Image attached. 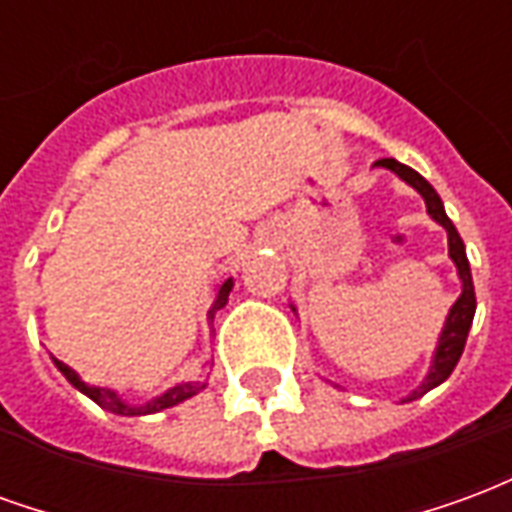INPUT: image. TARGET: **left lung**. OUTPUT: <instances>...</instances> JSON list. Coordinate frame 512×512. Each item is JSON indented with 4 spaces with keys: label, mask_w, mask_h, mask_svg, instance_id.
I'll use <instances>...</instances> for the list:
<instances>
[{
    "label": "left lung",
    "mask_w": 512,
    "mask_h": 512,
    "mask_svg": "<svg viewBox=\"0 0 512 512\" xmlns=\"http://www.w3.org/2000/svg\"><path fill=\"white\" fill-rule=\"evenodd\" d=\"M373 167H384L389 172H395L397 178L408 183L411 189L417 191L419 197L425 200V208H428V216L436 224H441L444 230H447V246H450V260L458 268V279H461V296L455 299V304L447 312V318H444V326H441L439 334V343H436V351H433V359H430L428 367V376L422 378V384L417 389H411L400 403H411V400H417L430 389H436L439 384H444L450 373L458 365V359L463 354V345H466V337H469V329H472L474 321V310H477V299H474V282H472V268H469V257H466V246H463L461 235L455 230V224L450 222V216L444 211V202L436 194V189L430 186L428 180L422 178L419 172H414L406 164H400L395 158H381L376 161ZM290 310L296 312V307L290 304ZM299 315V312H296ZM337 386V384H334Z\"/></svg>",
    "instance_id": "8db88e82"
}]
</instances>
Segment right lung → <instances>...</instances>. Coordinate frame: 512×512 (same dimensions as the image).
I'll list each match as a JSON object with an SVG mask.
<instances>
[{"label":"right lung","mask_w":512,"mask_h":512,"mask_svg":"<svg viewBox=\"0 0 512 512\" xmlns=\"http://www.w3.org/2000/svg\"><path fill=\"white\" fill-rule=\"evenodd\" d=\"M233 285H235L233 277L222 279V282L216 285V299H213L211 310H208V321L211 323H213V318H216V312L222 310L224 304H227V299H230V290H233ZM51 362L57 365V370H60L62 376L68 378V384L76 386L82 395L90 397V400H93V403H98V406L104 408V411H112V414H120V417H145V414H156V411H164V408L178 406V403H183V400L200 395L202 389L208 386V381H205V378H194V381H183V384L169 386L167 392L150 397V400H145V403H128L126 397L117 395L115 389H109V386H93V384H87V381H82V378H79V373H76L73 367L65 365V362H60V359H54V356H51Z\"/></svg>","instance_id":"1"}]
</instances>
